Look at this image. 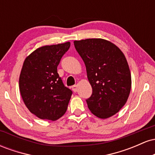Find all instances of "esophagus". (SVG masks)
Wrapping results in <instances>:
<instances>
[{"label":"esophagus","instance_id":"1","mask_svg":"<svg viewBox=\"0 0 155 155\" xmlns=\"http://www.w3.org/2000/svg\"><path fill=\"white\" fill-rule=\"evenodd\" d=\"M77 85H74V86H72V90L74 91V92H77Z\"/></svg>","mask_w":155,"mask_h":155}]
</instances>
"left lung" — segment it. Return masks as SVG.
Segmentation results:
<instances>
[{"instance_id": "left-lung-1", "label": "left lung", "mask_w": 155, "mask_h": 155, "mask_svg": "<svg viewBox=\"0 0 155 155\" xmlns=\"http://www.w3.org/2000/svg\"><path fill=\"white\" fill-rule=\"evenodd\" d=\"M85 64L92 88L87 99L89 109L96 117L106 119L124 106L131 89V74L127 60L115 44L102 38L74 41Z\"/></svg>"}]
</instances>
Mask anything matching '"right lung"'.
<instances>
[{"instance_id":"obj_1","label":"right lung","mask_w":155,"mask_h":155,"mask_svg":"<svg viewBox=\"0 0 155 155\" xmlns=\"http://www.w3.org/2000/svg\"><path fill=\"white\" fill-rule=\"evenodd\" d=\"M71 43L44 46L25 60L19 79L21 95L32 114L55 121L67 111L72 91L63 84L58 65Z\"/></svg>"}]
</instances>
